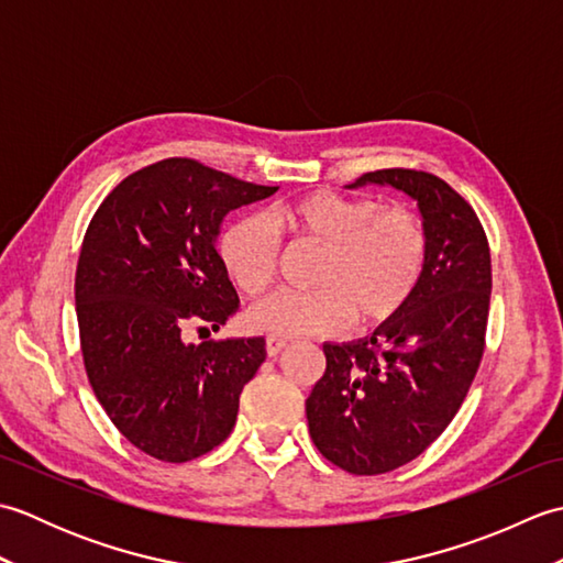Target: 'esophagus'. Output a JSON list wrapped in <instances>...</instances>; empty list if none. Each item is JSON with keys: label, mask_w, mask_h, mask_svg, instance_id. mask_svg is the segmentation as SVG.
<instances>
[{"label": "esophagus", "mask_w": 563, "mask_h": 563, "mask_svg": "<svg viewBox=\"0 0 563 563\" xmlns=\"http://www.w3.org/2000/svg\"><path fill=\"white\" fill-rule=\"evenodd\" d=\"M285 345H288V341H285V339L268 336V339H266V353H268L271 357H275V355H278V353L285 349Z\"/></svg>", "instance_id": "esophagus-1"}]
</instances>
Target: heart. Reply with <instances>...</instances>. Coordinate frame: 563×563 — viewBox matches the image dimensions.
<instances>
[{"mask_svg":"<svg viewBox=\"0 0 563 563\" xmlns=\"http://www.w3.org/2000/svg\"><path fill=\"white\" fill-rule=\"evenodd\" d=\"M271 222L324 244L309 292H275L246 312L251 331L275 339L377 327L411 305L428 268V234L416 212L375 198L312 190L275 202ZM222 268L249 297L268 288L278 236L261 214H244L218 242Z\"/></svg>","mask_w":563,"mask_h":563,"instance_id":"b5f03b06","label":"heart"}]
</instances>
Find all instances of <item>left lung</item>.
<instances>
[{
	"mask_svg": "<svg viewBox=\"0 0 563 563\" xmlns=\"http://www.w3.org/2000/svg\"><path fill=\"white\" fill-rule=\"evenodd\" d=\"M389 186L416 200L428 234L421 288L373 336L324 343L327 373L307 399L314 445L351 474L416 460L460 411L484 355L492 254L470 202L416 169L363 174L345 188Z\"/></svg>",
	"mask_w": 563,
	"mask_h": 563,
	"instance_id": "left-lung-1",
	"label": "left lung"
}]
</instances>
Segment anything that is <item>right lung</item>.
Instances as JSON below:
<instances>
[{
  "instance_id": "right-lung-1",
  "label": "right lung",
  "mask_w": 563,
  "mask_h": 563,
  "mask_svg": "<svg viewBox=\"0 0 563 563\" xmlns=\"http://www.w3.org/2000/svg\"><path fill=\"white\" fill-rule=\"evenodd\" d=\"M275 190L164 159L123 178L84 234L75 278L84 367L113 426L154 460L218 448L266 361L261 336L186 343L184 331H218L236 312L214 249L220 227Z\"/></svg>"
}]
</instances>
